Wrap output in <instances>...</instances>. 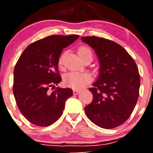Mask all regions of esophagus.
Returning <instances> with one entry per match:
<instances>
[{"instance_id": "obj_1", "label": "esophagus", "mask_w": 153, "mask_h": 153, "mask_svg": "<svg viewBox=\"0 0 153 153\" xmlns=\"http://www.w3.org/2000/svg\"><path fill=\"white\" fill-rule=\"evenodd\" d=\"M79 92H80V91L78 90V89H73V94L77 95L79 94Z\"/></svg>"}]
</instances>
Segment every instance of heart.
<instances>
[{
	"label": "heart",
	"instance_id": "obj_1",
	"mask_svg": "<svg viewBox=\"0 0 153 153\" xmlns=\"http://www.w3.org/2000/svg\"><path fill=\"white\" fill-rule=\"evenodd\" d=\"M78 55L80 56V58H82L83 56L89 54L92 55L91 50L87 47H81L78 49ZM62 58L59 59V62H61ZM91 81V77L88 74L84 72L79 71H73L68 73L65 75L64 82L68 86L73 88L75 89L81 88L87 85L89 82Z\"/></svg>",
	"mask_w": 153,
	"mask_h": 153
}]
</instances>
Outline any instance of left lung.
I'll return each instance as SVG.
<instances>
[{
	"label": "left lung",
	"mask_w": 153,
	"mask_h": 153,
	"mask_svg": "<svg viewBox=\"0 0 153 153\" xmlns=\"http://www.w3.org/2000/svg\"><path fill=\"white\" fill-rule=\"evenodd\" d=\"M99 62V75L89 88L93 101L85 114L96 125L113 129L125 122L139 97L140 77L132 57L119 44L98 36H81Z\"/></svg>",
	"instance_id": "left-lung-1"
}]
</instances>
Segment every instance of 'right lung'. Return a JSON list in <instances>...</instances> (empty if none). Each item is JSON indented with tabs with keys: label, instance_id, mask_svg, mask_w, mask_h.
I'll return each instance as SVG.
<instances>
[{
	"label": "right lung",
	"instance_id": "add662e5",
	"mask_svg": "<svg viewBox=\"0 0 153 153\" xmlns=\"http://www.w3.org/2000/svg\"><path fill=\"white\" fill-rule=\"evenodd\" d=\"M78 35H52L31 44L21 54L13 71V91L21 113L39 127L50 126L62 114L66 100L73 95L60 82L58 62L62 50Z\"/></svg>",
	"mask_w": 153,
	"mask_h": 153
}]
</instances>
